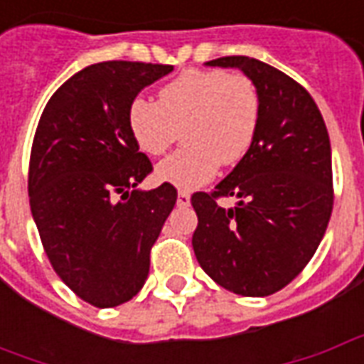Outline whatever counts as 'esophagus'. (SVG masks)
Wrapping results in <instances>:
<instances>
[{
    "label": "esophagus",
    "instance_id": "esophagus-1",
    "mask_svg": "<svg viewBox=\"0 0 364 364\" xmlns=\"http://www.w3.org/2000/svg\"><path fill=\"white\" fill-rule=\"evenodd\" d=\"M177 205L179 206H189L191 205V195L187 191H179L177 195Z\"/></svg>",
    "mask_w": 364,
    "mask_h": 364
}]
</instances>
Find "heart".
Segmentation results:
<instances>
[{
  "mask_svg": "<svg viewBox=\"0 0 364 364\" xmlns=\"http://www.w3.org/2000/svg\"><path fill=\"white\" fill-rule=\"evenodd\" d=\"M261 93L250 75L224 70H185L161 85L158 101L136 97L127 127L148 156H164L183 132L185 146L158 167L161 181L197 189L250 154L261 124Z\"/></svg>",
  "mask_w": 364,
  "mask_h": 364,
  "instance_id": "obj_1",
  "label": "heart"
}]
</instances>
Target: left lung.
<instances>
[{"label": "left lung", "instance_id": "obj_1", "mask_svg": "<svg viewBox=\"0 0 364 364\" xmlns=\"http://www.w3.org/2000/svg\"><path fill=\"white\" fill-rule=\"evenodd\" d=\"M208 66L237 68L261 93L252 150L210 193L191 197L198 224L193 250L205 273L230 292L269 296L312 259L333 208L331 146L312 95L281 70L247 56ZM236 196L224 209L218 198Z\"/></svg>", "mask_w": 364, "mask_h": 364}]
</instances>
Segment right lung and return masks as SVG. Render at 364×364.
Returning <instances> with one entry per match:
<instances>
[{"label":"right lung","instance_id":"right-lung-1","mask_svg":"<svg viewBox=\"0 0 364 364\" xmlns=\"http://www.w3.org/2000/svg\"><path fill=\"white\" fill-rule=\"evenodd\" d=\"M173 66L111 60L83 68L44 107L28 161V203L52 269L87 304L136 296L177 189L138 191L151 173L127 127L136 95Z\"/></svg>","mask_w":364,"mask_h":364}]
</instances>
